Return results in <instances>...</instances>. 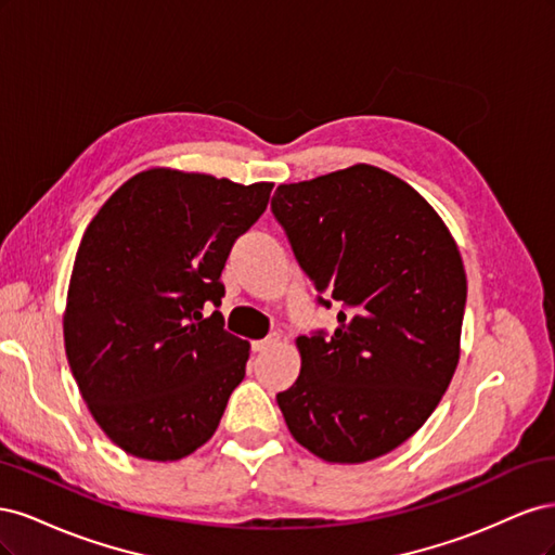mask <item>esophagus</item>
<instances>
[{"mask_svg": "<svg viewBox=\"0 0 555 555\" xmlns=\"http://www.w3.org/2000/svg\"><path fill=\"white\" fill-rule=\"evenodd\" d=\"M280 343H282V333L273 331L271 335H268V338H263V340H257V343H255V351H268V349L278 347Z\"/></svg>", "mask_w": 555, "mask_h": 555, "instance_id": "obj_1", "label": "esophagus"}]
</instances>
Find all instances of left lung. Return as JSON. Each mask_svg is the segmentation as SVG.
Instances as JSON below:
<instances>
[{
  "instance_id": "left-lung-1",
  "label": "left lung",
  "mask_w": 555,
  "mask_h": 555,
  "mask_svg": "<svg viewBox=\"0 0 555 555\" xmlns=\"http://www.w3.org/2000/svg\"><path fill=\"white\" fill-rule=\"evenodd\" d=\"M271 208L314 289L345 306L331 338H296L284 422L322 461L379 459L426 424L456 373L459 245L412 184L371 164L280 184Z\"/></svg>"
}]
</instances>
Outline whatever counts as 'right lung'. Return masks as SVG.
Here are the masks:
<instances>
[{
	"mask_svg": "<svg viewBox=\"0 0 555 555\" xmlns=\"http://www.w3.org/2000/svg\"><path fill=\"white\" fill-rule=\"evenodd\" d=\"M271 190L153 166L122 182L82 233L64 349L92 418L131 456L180 461L220 426L249 343L204 306H220L231 245Z\"/></svg>",
	"mask_w": 555,
	"mask_h": 555,
	"instance_id": "obj_1",
	"label": "right lung"
}]
</instances>
